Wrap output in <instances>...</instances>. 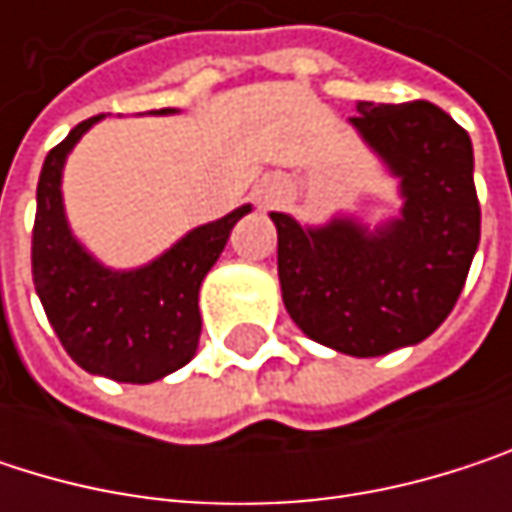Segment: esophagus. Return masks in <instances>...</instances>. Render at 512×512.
Masks as SVG:
<instances>
[{
	"label": "esophagus",
	"instance_id": "1",
	"mask_svg": "<svg viewBox=\"0 0 512 512\" xmlns=\"http://www.w3.org/2000/svg\"><path fill=\"white\" fill-rule=\"evenodd\" d=\"M278 198H281L278 186H269V183H266V186H260V189H257V201H260L263 207H272Z\"/></svg>",
	"mask_w": 512,
	"mask_h": 512
}]
</instances>
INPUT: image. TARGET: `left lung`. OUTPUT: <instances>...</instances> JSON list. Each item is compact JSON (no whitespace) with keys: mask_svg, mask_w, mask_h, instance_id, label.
Masks as SVG:
<instances>
[{"mask_svg":"<svg viewBox=\"0 0 512 512\" xmlns=\"http://www.w3.org/2000/svg\"><path fill=\"white\" fill-rule=\"evenodd\" d=\"M350 124L400 180L403 210L373 231L350 216L305 228L269 213L293 323L356 358L430 338L454 311L480 243L471 139L427 100L358 103Z\"/></svg>","mask_w":512,"mask_h":512,"instance_id":"obj_1","label":"left lung"}]
</instances>
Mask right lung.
Listing matches in <instances>:
<instances>
[{
    "mask_svg": "<svg viewBox=\"0 0 512 512\" xmlns=\"http://www.w3.org/2000/svg\"><path fill=\"white\" fill-rule=\"evenodd\" d=\"M165 112L171 109L156 115ZM100 118L76 124L44 159L32 231V278L67 356L88 373L145 385L195 356L201 281L252 204L189 231L148 266L127 272L103 266L70 234L61 201L64 159Z\"/></svg>",
    "mask_w": 512,
    "mask_h": 512,
    "instance_id": "obj_1",
    "label": "right lung"
}]
</instances>
